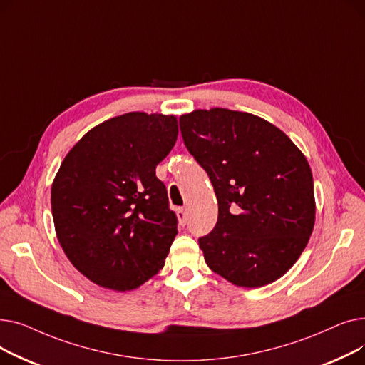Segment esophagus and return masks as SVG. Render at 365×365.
<instances>
[{
    "instance_id": "1",
    "label": "esophagus",
    "mask_w": 365,
    "mask_h": 365,
    "mask_svg": "<svg viewBox=\"0 0 365 365\" xmlns=\"http://www.w3.org/2000/svg\"><path fill=\"white\" fill-rule=\"evenodd\" d=\"M176 215H178V219H179L180 225H186V222H187V213H186V210H185V208H178V210H176Z\"/></svg>"
}]
</instances>
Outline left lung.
<instances>
[{
  "label": "left lung",
  "mask_w": 365,
  "mask_h": 365,
  "mask_svg": "<svg viewBox=\"0 0 365 365\" xmlns=\"http://www.w3.org/2000/svg\"><path fill=\"white\" fill-rule=\"evenodd\" d=\"M179 124L219 202L213 231L198 238L205 263L240 287L274 282L296 263L314 229L308 161L289 136L252 113L198 109Z\"/></svg>",
  "instance_id": "obj_1"
}]
</instances>
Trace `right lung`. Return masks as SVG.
<instances>
[{
	"mask_svg": "<svg viewBox=\"0 0 365 365\" xmlns=\"http://www.w3.org/2000/svg\"><path fill=\"white\" fill-rule=\"evenodd\" d=\"M173 115L130 112L90 130L51 186L57 238L71 263L105 289H138L165 263L178 235L157 165L178 139Z\"/></svg>",
	"mask_w": 365,
	"mask_h": 365,
	"instance_id": "add662e5",
	"label": "right lung"
}]
</instances>
